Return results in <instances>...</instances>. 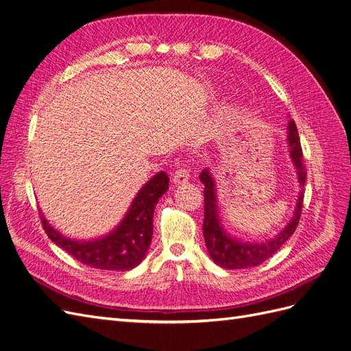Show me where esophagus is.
Masks as SVG:
<instances>
[{"mask_svg":"<svg viewBox=\"0 0 351 351\" xmlns=\"http://www.w3.org/2000/svg\"><path fill=\"white\" fill-rule=\"evenodd\" d=\"M189 177H190V174H189V171L186 168H178L177 171L173 174V183L174 184H184V183H187L189 182Z\"/></svg>","mask_w":351,"mask_h":351,"instance_id":"esophagus-1","label":"esophagus"}]
</instances>
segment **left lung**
<instances>
[{
    "mask_svg": "<svg viewBox=\"0 0 351 351\" xmlns=\"http://www.w3.org/2000/svg\"><path fill=\"white\" fill-rule=\"evenodd\" d=\"M287 142H289V152L291 162L297 173V182L300 184V192L297 196V204L293 212V217L278 234L265 241H243L231 237V234L222 227L218 210V196L217 183L212 176L210 169L205 168L200 173L199 180L204 183L205 195V219H204V237L209 256L218 267L226 269H244L250 267H258L262 262L269 259L274 253H277L282 244L289 240L295 231L297 224L302 215L303 206V187L306 183V168L303 165V152L300 145L299 132L295 123L289 121L287 127Z\"/></svg>",
    "mask_w": 351,
    "mask_h": 351,
    "instance_id": "8db88e82",
    "label": "left lung"
}]
</instances>
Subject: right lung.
<instances>
[{
    "label": "right lung",
    "instance_id": "1",
    "mask_svg": "<svg viewBox=\"0 0 351 351\" xmlns=\"http://www.w3.org/2000/svg\"><path fill=\"white\" fill-rule=\"evenodd\" d=\"M169 178L159 171L137 192L124 218L111 232L92 240H76L52 227L40 212L47 236L70 256L88 267L107 271H130L146 256L154 232V210L168 190Z\"/></svg>",
    "mask_w": 351,
    "mask_h": 351
}]
</instances>
